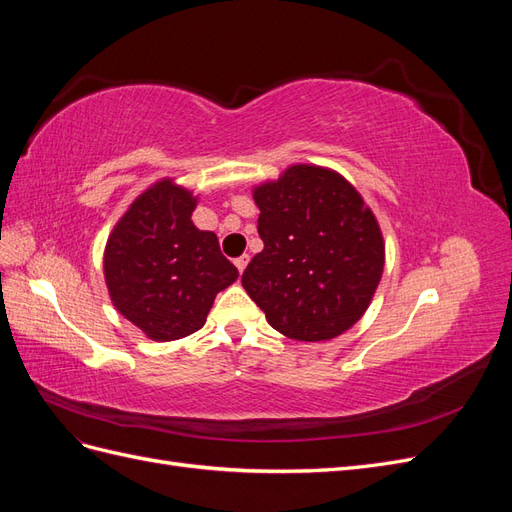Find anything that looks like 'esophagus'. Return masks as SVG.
<instances>
[{"label":"esophagus","mask_w":512,"mask_h":512,"mask_svg":"<svg viewBox=\"0 0 512 512\" xmlns=\"http://www.w3.org/2000/svg\"><path fill=\"white\" fill-rule=\"evenodd\" d=\"M247 262H250V256L247 254H243V256H239L237 260H235V265H237V269H239V273H243L245 271V267H247Z\"/></svg>","instance_id":"esophagus-1"}]
</instances>
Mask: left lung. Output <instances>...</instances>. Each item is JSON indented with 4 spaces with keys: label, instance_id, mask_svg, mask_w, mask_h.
Wrapping results in <instances>:
<instances>
[{
    "label": "left lung",
    "instance_id": "8db88e82",
    "mask_svg": "<svg viewBox=\"0 0 512 512\" xmlns=\"http://www.w3.org/2000/svg\"><path fill=\"white\" fill-rule=\"evenodd\" d=\"M265 243L241 284L275 331L324 342L348 331L371 303L384 241L361 194L335 170L297 164L254 190Z\"/></svg>",
    "mask_w": 512,
    "mask_h": 512
}]
</instances>
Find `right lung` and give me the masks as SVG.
<instances>
[{
	"label": "right lung",
	"instance_id": "add662e5",
	"mask_svg": "<svg viewBox=\"0 0 512 512\" xmlns=\"http://www.w3.org/2000/svg\"><path fill=\"white\" fill-rule=\"evenodd\" d=\"M194 207L192 192L162 179L134 200L104 250L113 305L156 342L198 331L215 294L239 277L218 237L192 224Z\"/></svg>",
	"mask_w": 512,
	"mask_h": 512
}]
</instances>
